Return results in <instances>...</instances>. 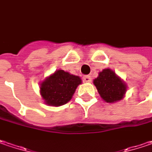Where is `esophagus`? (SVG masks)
<instances>
[{
    "label": "esophagus",
    "instance_id": "esophagus-1",
    "mask_svg": "<svg viewBox=\"0 0 152 152\" xmlns=\"http://www.w3.org/2000/svg\"><path fill=\"white\" fill-rule=\"evenodd\" d=\"M83 80H84L85 82H86V83H91V76H89V75L84 76Z\"/></svg>",
    "mask_w": 152,
    "mask_h": 152
}]
</instances>
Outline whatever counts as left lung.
I'll return each instance as SVG.
<instances>
[{
	"label": "left lung",
	"mask_w": 152,
	"mask_h": 152,
	"mask_svg": "<svg viewBox=\"0 0 152 152\" xmlns=\"http://www.w3.org/2000/svg\"><path fill=\"white\" fill-rule=\"evenodd\" d=\"M100 96L107 102L121 100L126 91V85L116 73L110 68L103 69L93 80Z\"/></svg>",
	"instance_id": "left-lung-1"
}]
</instances>
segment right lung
I'll return each instance as SVG.
<instances>
[{"label": "right lung", "instance_id": "obj_1", "mask_svg": "<svg viewBox=\"0 0 152 152\" xmlns=\"http://www.w3.org/2000/svg\"><path fill=\"white\" fill-rule=\"evenodd\" d=\"M81 83L79 76L63 70H57L41 83L40 93L46 104L56 107L61 106L72 99Z\"/></svg>", "mask_w": 152, "mask_h": 152}]
</instances>
